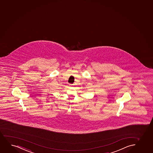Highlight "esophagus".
Masks as SVG:
<instances>
[{"mask_svg": "<svg viewBox=\"0 0 153 153\" xmlns=\"http://www.w3.org/2000/svg\"><path fill=\"white\" fill-rule=\"evenodd\" d=\"M70 85H72V84H70Z\"/></svg>", "mask_w": 153, "mask_h": 153, "instance_id": "esophagus-1", "label": "esophagus"}]
</instances>
